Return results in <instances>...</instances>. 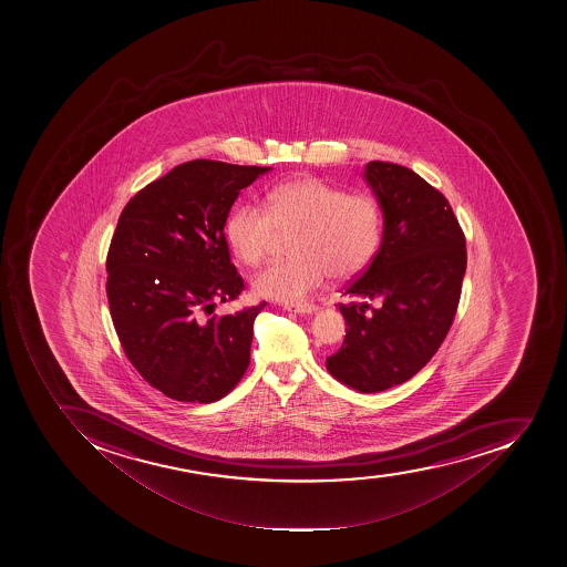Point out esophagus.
<instances>
[{"instance_id":"obj_1","label":"esophagus","mask_w":567,"mask_h":567,"mask_svg":"<svg viewBox=\"0 0 567 567\" xmlns=\"http://www.w3.org/2000/svg\"><path fill=\"white\" fill-rule=\"evenodd\" d=\"M286 311L297 315H313L317 311V306L313 305H297V306H285Z\"/></svg>"}]
</instances>
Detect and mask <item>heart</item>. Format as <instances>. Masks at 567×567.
<instances>
[{"label":"heart","mask_w":567,"mask_h":567,"mask_svg":"<svg viewBox=\"0 0 567 567\" xmlns=\"http://www.w3.org/2000/svg\"><path fill=\"white\" fill-rule=\"evenodd\" d=\"M296 230L291 254L252 279L254 296L286 305L302 302L329 274L352 277L365 270L381 239L378 202L346 193L317 177H299L271 187L265 209L236 207L225 221V239L238 261L258 267L277 233Z\"/></svg>","instance_id":"heart-1"}]
</instances>
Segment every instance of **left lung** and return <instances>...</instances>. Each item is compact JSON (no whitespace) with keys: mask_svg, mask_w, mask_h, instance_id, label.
<instances>
[{"mask_svg":"<svg viewBox=\"0 0 567 567\" xmlns=\"http://www.w3.org/2000/svg\"><path fill=\"white\" fill-rule=\"evenodd\" d=\"M367 184L383 212L381 247L340 305L346 340L329 374L361 393L404 383L426 365L453 323L467 267L465 236L450 202L399 164L372 161ZM367 299L381 306L370 309Z\"/></svg>","mask_w":567,"mask_h":567,"instance_id":"8db88e82","label":"left lung"}]
</instances>
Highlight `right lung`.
<instances>
[{
	"label": "right lung",
	"mask_w": 567,
	"mask_h": 567,
	"mask_svg": "<svg viewBox=\"0 0 567 567\" xmlns=\"http://www.w3.org/2000/svg\"><path fill=\"white\" fill-rule=\"evenodd\" d=\"M197 159L143 187L117 220L107 254V299L132 365L164 395L215 403L250 363L262 305L202 319L235 300L244 279L224 227L239 192L270 172Z\"/></svg>",
	"instance_id": "obj_1"
}]
</instances>
